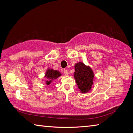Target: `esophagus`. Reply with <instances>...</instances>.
Listing matches in <instances>:
<instances>
[{"instance_id":"1","label":"esophagus","mask_w":133,"mask_h":133,"mask_svg":"<svg viewBox=\"0 0 133 133\" xmlns=\"http://www.w3.org/2000/svg\"><path fill=\"white\" fill-rule=\"evenodd\" d=\"M64 74L66 76H67L69 75V72H68V71L67 70H64Z\"/></svg>"}]
</instances>
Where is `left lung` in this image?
Masks as SVG:
<instances>
[{
  "label": "left lung",
  "instance_id": "left-lung-1",
  "mask_svg": "<svg viewBox=\"0 0 133 133\" xmlns=\"http://www.w3.org/2000/svg\"><path fill=\"white\" fill-rule=\"evenodd\" d=\"M74 67L75 72L74 76L80 92L82 94L87 93L91 90L93 86L94 80L93 70L82 62L76 63Z\"/></svg>",
  "mask_w": 133,
  "mask_h": 133
}]
</instances>
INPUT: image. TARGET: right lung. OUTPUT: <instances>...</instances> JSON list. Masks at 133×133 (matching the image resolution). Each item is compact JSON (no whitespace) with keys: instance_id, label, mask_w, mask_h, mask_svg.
I'll return each instance as SVG.
<instances>
[{"instance_id":"add662e5","label":"right lung","mask_w":133,"mask_h":133,"mask_svg":"<svg viewBox=\"0 0 133 133\" xmlns=\"http://www.w3.org/2000/svg\"><path fill=\"white\" fill-rule=\"evenodd\" d=\"M62 75L61 73L58 70H53L52 69H49L46 70L44 77L46 78L47 81H46V85H49L53 82L54 80L57 79L58 77Z\"/></svg>"}]
</instances>
